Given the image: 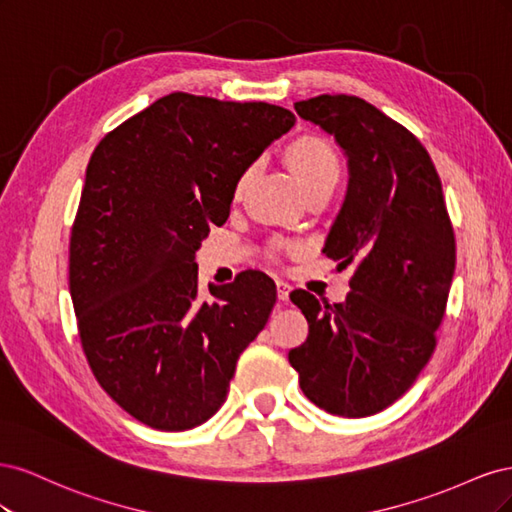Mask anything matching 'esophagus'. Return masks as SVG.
<instances>
[{"mask_svg": "<svg viewBox=\"0 0 512 512\" xmlns=\"http://www.w3.org/2000/svg\"><path fill=\"white\" fill-rule=\"evenodd\" d=\"M290 290H292V286H290L288 282H284V280L277 282V299H280V301H288Z\"/></svg>", "mask_w": 512, "mask_h": 512, "instance_id": "obj_1", "label": "esophagus"}]
</instances>
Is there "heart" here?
Instances as JSON below:
<instances>
[{
  "label": "heart",
  "instance_id": "b5f03b06",
  "mask_svg": "<svg viewBox=\"0 0 512 512\" xmlns=\"http://www.w3.org/2000/svg\"><path fill=\"white\" fill-rule=\"evenodd\" d=\"M286 162L292 170V175L297 177V181L303 185V188L324 177L339 175V164L333 149L314 136H305V138H299V141H294L286 151ZM243 183H245V177L239 179L237 192L243 188Z\"/></svg>",
  "mask_w": 512,
  "mask_h": 512
}]
</instances>
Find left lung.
I'll return each instance as SVG.
<instances>
[{
	"label": "left lung",
	"mask_w": 512,
	"mask_h": 512,
	"mask_svg": "<svg viewBox=\"0 0 512 512\" xmlns=\"http://www.w3.org/2000/svg\"><path fill=\"white\" fill-rule=\"evenodd\" d=\"M335 136L348 158V192L322 252L354 267L344 303L290 294L307 318L288 352L301 391L329 414L371 416L404 395L436 350L455 273V235L427 149L356 96L294 104Z\"/></svg>",
	"instance_id": "8db88e82"
}]
</instances>
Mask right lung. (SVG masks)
<instances>
[{"mask_svg": "<svg viewBox=\"0 0 512 512\" xmlns=\"http://www.w3.org/2000/svg\"><path fill=\"white\" fill-rule=\"evenodd\" d=\"M288 108L175 91L91 153L70 237V294L87 363L153 429L185 431L224 404L239 354L265 329L275 284L245 271L198 294L196 250L237 183L294 126Z\"/></svg>", "mask_w": 512, "mask_h": 512, "instance_id": "right-lung-1", "label": "right lung"}]
</instances>
